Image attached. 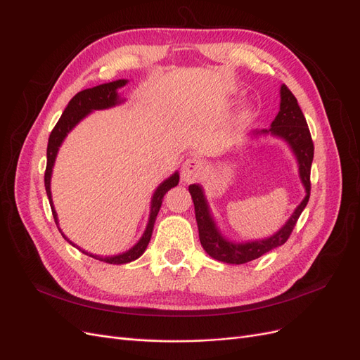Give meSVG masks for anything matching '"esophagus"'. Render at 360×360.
<instances>
[{
    "mask_svg": "<svg viewBox=\"0 0 360 360\" xmlns=\"http://www.w3.org/2000/svg\"><path fill=\"white\" fill-rule=\"evenodd\" d=\"M201 169H202L201 160L197 158H189L184 160L183 167H181V179L186 183H191L200 176Z\"/></svg>",
    "mask_w": 360,
    "mask_h": 360,
    "instance_id": "1",
    "label": "esophagus"
}]
</instances>
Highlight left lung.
<instances>
[{"mask_svg": "<svg viewBox=\"0 0 360 360\" xmlns=\"http://www.w3.org/2000/svg\"><path fill=\"white\" fill-rule=\"evenodd\" d=\"M274 135L282 138L291 147L294 156L299 163V174L300 180L307 191V197L297 205L287 224L281 230L263 240L245 242V243H233L219 233L217 226L210 214L209 204L204 197L202 188L200 184H191L189 192L192 195L193 205H195V217H197L200 242L204 250L212 258L222 261L228 264H245L248 261L259 258L261 255L267 254L269 250L275 249L281 245H284L292 228L296 226L299 216L309 201L311 193V165L314 159V143L311 138V132L307 120L300 110L297 99L288 90L287 85L281 86V108L276 118L271 122L270 129L255 130L254 135Z\"/></svg>", "mask_w": 360, "mask_h": 360, "instance_id": "8db88e82", "label": "left lung"}]
</instances>
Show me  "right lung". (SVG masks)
Wrapping results in <instances>:
<instances>
[{"label":"right lung","mask_w":360,"mask_h":360,"mask_svg":"<svg viewBox=\"0 0 360 360\" xmlns=\"http://www.w3.org/2000/svg\"><path fill=\"white\" fill-rule=\"evenodd\" d=\"M126 84H127L126 79H118V81H114V82H108V84L93 86V89L82 90L78 94H75L72 97V101L69 102V105L66 106V110H64L63 115L60 117L58 123L56 124V127L52 129V132L49 135V141H48V150H46L48 162H46V171H45V188H46V193H48L49 204H51V209H52V216H53V219H56L57 226H58V217H57L56 209H53L52 197H51V176H52L53 162H56L58 148L64 141V138L68 136L70 130L76 124H78L85 115H89L94 110H106V108H111V106L122 103L123 101L118 97L117 90L122 89V86H124ZM177 184H179V172H174L169 179H167L165 181L159 184V188L153 193V198H151L150 217H148V224H147L146 231H144L143 237L139 238V242L134 248H130L127 252H124V254L114 255V257H97V255L89 254V252H85V250L79 249L76 245H73L69 240V238L61 233L60 228H58V230L69 243H72L73 246H76L79 250H82L84 254L90 255L96 259L105 261V263H110V264L130 263V261H134V259L139 258L141 255L144 254V250L147 249L148 242L151 238V233H153L155 221H156V216L159 213V209H160L162 201H163V195H165L171 188L177 186Z\"/></svg>","instance_id":"1"}]
</instances>
